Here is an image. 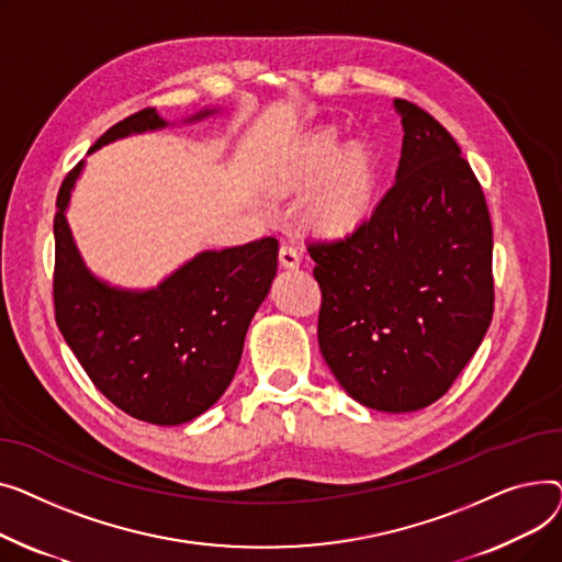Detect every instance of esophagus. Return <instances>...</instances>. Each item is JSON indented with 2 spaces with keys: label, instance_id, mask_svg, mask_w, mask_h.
<instances>
[{
  "label": "esophagus",
  "instance_id": "esophagus-1",
  "mask_svg": "<svg viewBox=\"0 0 562 562\" xmlns=\"http://www.w3.org/2000/svg\"><path fill=\"white\" fill-rule=\"evenodd\" d=\"M279 262H281V268H285V270H296V268H300L302 258H300V254H296V249L292 245H281Z\"/></svg>",
  "mask_w": 562,
  "mask_h": 562
}]
</instances>
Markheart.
Instances as JSON below:
<instances>
[{"mask_svg": "<svg viewBox=\"0 0 562 562\" xmlns=\"http://www.w3.org/2000/svg\"><path fill=\"white\" fill-rule=\"evenodd\" d=\"M381 165L368 143H349L336 128H319L296 143L281 170L285 192H308L304 220L313 234L345 240L366 224L379 196Z\"/></svg>", "mask_w": 562, "mask_h": 562, "instance_id": "1", "label": "heart"}]
</instances>
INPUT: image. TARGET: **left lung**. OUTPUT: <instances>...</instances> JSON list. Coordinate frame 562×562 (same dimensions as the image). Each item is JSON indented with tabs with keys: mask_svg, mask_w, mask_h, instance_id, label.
Masks as SVG:
<instances>
[{
	"mask_svg": "<svg viewBox=\"0 0 562 562\" xmlns=\"http://www.w3.org/2000/svg\"><path fill=\"white\" fill-rule=\"evenodd\" d=\"M394 109L404 126L397 181L353 236L308 251L328 370L358 404L411 413L442 397L487 331L492 224L449 131L406 99Z\"/></svg>",
	"mask_w": 562,
	"mask_h": 562,
	"instance_id": "1",
	"label": "left lung"
}]
</instances>
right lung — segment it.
Listing matches in <instances>:
<instances>
[{"mask_svg":"<svg viewBox=\"0 0 562 562\" xmlns=\"http://www.w3.org/2000/svg\"><path fill=\"white\" fill-rule=\"evenodd\" d=\"M194 113L186 122L213 115ZM168 126L156 109L124 117L88 154L131 134ZM83 160L63 179L54 215V311L65 342L104 397L126 415L177 426L206 413L228 387L249 322L277 277L279 243L202 251L151 290L97 279L65 217Z\"/></svg>","mask_w":562,"mask_h":562,"instance_id":"obj_1","label":"right lung"}]
</instances>
